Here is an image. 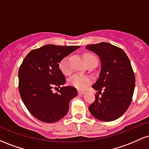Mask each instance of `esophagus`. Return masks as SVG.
<instances>
[{
  "instance_id": "obj_1",
  "label": "esophagus",
  "mask_w": 149,
  "mask_h": 149,
  "mask_svg": "<svg viewBox=\"0 0 149 149\" xmlns=\"http://www.w3.org/2000/svg\"><path fill=\"white\" fill-rule=\"evenodd\" d=\"M78 93L79 94V95H83V94L85 93V91H83V90H78Z\"/></svg>"
}]
</instances>
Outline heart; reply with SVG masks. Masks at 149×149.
Returning a JSON list of instances; mask_svg holds the SVG:
<instances>
[{
  "label": "heart",
  "instance_id": "1",
  "mask_svg": "<svg viewBox=\"0 0 149 149\" xmlns=\"http://www.w3.org/2000/svg\"><path fill=\"white\" fill-rule=\"evenodd\" d=\"M84 57L85 61L96 58L91 54H85ZM59 69L64 74H69V73L71 72V69H70L69 64V58L65 57L61 59L59 64ZM90 83H91V78L90 77L85 76V75L78 74V73L74 74L69 79L70 84L77 89H80V90L85 89L87 87V85L90 84Z\"/></svg>",
  "mask_w": 149,
  "mask_h": 149
}]
</instances>
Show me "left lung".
<instances>
[{
	"mask_svg": "<svg viewBox=\"0 0 149 149\" xmlns=\"http://www.w3.org/2000/svg\"><path fill=\"white\" fill-rule=\"evenodd\" d=\"M86 49L96 53L102 64L98 80L92 85L102 95H95L89 110L100 120H115L123 115L132 100L135 76L130 61L122 49L107 42L88 45Z\"/></svg>",
	"mask_w": 149,
	"mask_h": 149,
	"instance_id": "1",
	"label": "left lung"
}]
</instances>
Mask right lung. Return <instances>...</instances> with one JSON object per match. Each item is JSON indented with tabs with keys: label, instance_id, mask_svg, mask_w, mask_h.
<instances>
[{
	"label": "right lung",
	"instance_id": "add662e5",
	"mask_svg": "<svg viewBox=\"0 0 149 149\" xmlns=\"http://www.w3.org/2000/svg\"><path fill=\"white\" fill-rule=\"evenodd\" d=\"M78 47L46 45L31 51L23 60L18 73L19 91L25 107L39 120H59L67 113L70 100L77 96L73 87H62L58 93L52 88L66 83L59 64Z\"/></svg>",
	"mask_w": 149,
	"mask_h": 149
}]
</instances>
